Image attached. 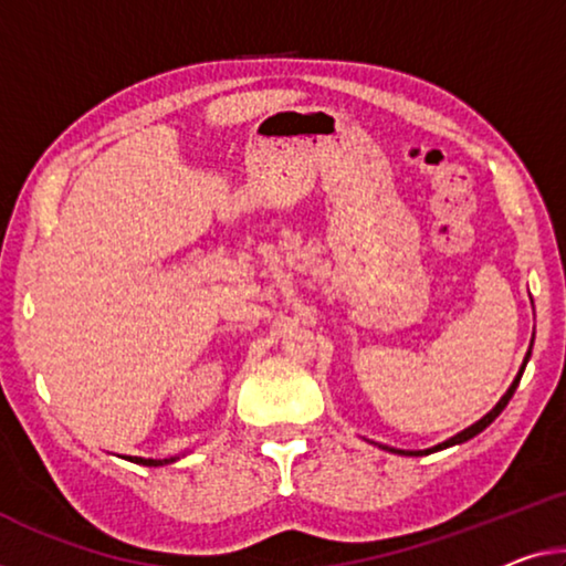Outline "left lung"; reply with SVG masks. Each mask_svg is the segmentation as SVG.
Segmentation results:
<instances>
[{"instance_id":"8db88e82","label":"left lung","mask_w":566,"mask_h":566,"mask_svg":"<svg viewBox=\"0 0 566 566\" xmlns=\"http://www.w3.org/2000/svg\"><path fill=\"white\" fill-rule=\"evenodd\" d=\"M532 346H534V338H532ZM528 356H532V349L526 352V359H524V364H521V369H518V374H516V379H514V385L509 387V392L503 395L501 399H499V405L493 407V410L489 412V415H483L481 420H478L475 424H471V428H465L463 432H458L455 438H450V440H446V442H440V446H434V448H428V450H397V448H387L389 453H402V455H428V453H434V450H442V448H450V446H460V442H465V440H471V438H475L478 432H483L485 428H489V424L495 420V417H499L503 410H506V405H509V399L514 397V392H516V387H518V381H521V374H524V369H526V361H528ZM385 448V446H381Z\"/></svg>"}]
</instances>
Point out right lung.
Wrapping results in <instances>:
<instances>
[{
	"label": "right lung",
	"mask_w": 566,
	"mask_h": 566,
	"mask_svg": "<svg viewBox=\"0 0 566 566\" xmlns=\"http://www.w3.org/2000/svg\"><path fill=\"white\" fill-rule=\"evenodd\" d=\"M132 460V463H138V465H149V468H159V465H167V463H174V460L177 458H164V460H154V458H136V455H132L128 458Z\"/></svg>",
	"instance_id": "add662e5"
}]
</instances>
